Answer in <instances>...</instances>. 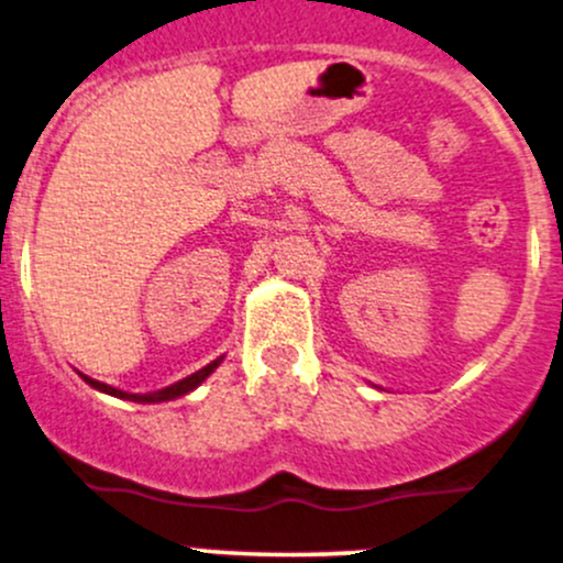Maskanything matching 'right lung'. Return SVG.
<instances>
[{"label":"right lung","mask_w":563,"mask_h":563,"mask_svg":"<svg viewBox=\"0 0 563 563\" xmlns=\"http://www.w3.org/2000/svg\"><path fill=\"white\" fill-rule=\"evenodd\" d=\"M221 357H216L213 363H208L206 368H200V372H195L191 376H187V379L176 382V385L165 387V390H157V393H144V395H133V393H122V390H114V387L103 385V382H96L90 379V376H85V382H88L90 387H96V390L101 393H109V395H117V398H125V400H135V404H159V400H173L178 398V395H187L189 390H195L197 385H200L202 379H206L208 374H213V368L219 366Z\"/></svg>","instance_id":"1"}]
</instances>
